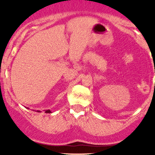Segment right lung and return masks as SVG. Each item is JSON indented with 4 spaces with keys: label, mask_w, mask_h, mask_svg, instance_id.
Listing matches in <instances>:
<instances>
[{
    "label": "right lung",
    "mask_w": 155,
    "mask_h": 155,
    "mask_svg": "<svg viewBox=\"0 0 155 155\" xmlns=\"http://www.w3.org/2000/svg\"><path fill=\"white\" fill-rule=\"evenodd\" d=\"M37 112H40V111H37ZM45 113H51V111L49 110V109H48V110H46V111H45Z\"/></svg>",
    "instance_id": "right-lung-1"
}]
</instances>
